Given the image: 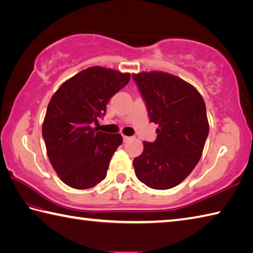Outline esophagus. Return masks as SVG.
Masks as SVG:
<instances>
[{
    "instance_id": "34e87169",
    "label": "esophagus",
    "mask_w": 253,
    "mask_h": 253,
    "mask_svg": "<svg viewBox=\"0 0 253 253\" xmlns=\"http://www.w3.org/2000/svg\"><path fill=\"white\" fill-rule=\"evenodd\" d=\"M131 139V136H126V135H123V141L125 142H127L128 140Z\"/></svg>"
}]
</instances>
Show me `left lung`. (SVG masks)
I'll return each instance as SVG.
<instances>
[{"mask_svg": "<svg viewBox=\"0 0 253 253\" xmlns=\"http://www.w3.org/2000/svg\"><path fill=\"white\" fill-rule=\"evenodd\" d=\"M149 111L159 126L154 142L133 161L140 182L153 189L180 184L197 165L209 132L206 104L197 89L163 71L133 74Z\"/></svg>", "mask_w": 253, "mask_h": 253, "instance_id": "8db88e82", "label": "left lung"}]
</instances>
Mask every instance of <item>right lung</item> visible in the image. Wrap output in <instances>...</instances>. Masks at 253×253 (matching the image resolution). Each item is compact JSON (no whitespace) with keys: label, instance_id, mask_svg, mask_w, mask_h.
Returning a JSON list of instances; mask_svg holds the SVG:
<instances>
[{"label":"right lung","instance_id":"obj_1","mask_svg":"<svg viewBox=\"0 0 253 253\" xmlns=\"http://www.w3.org/2000/svg\"><path fill=\"white\" fill-rule=\"evenodd\" d=\"M130 74L100 66L82 70L60 85L51 97L42 122V137L51 166L63 182L88 189L106 178L121 134L101 132L112 96L130 82Z\"/></svg>","mask_w":253,"mask_h":253}]
</instances>
